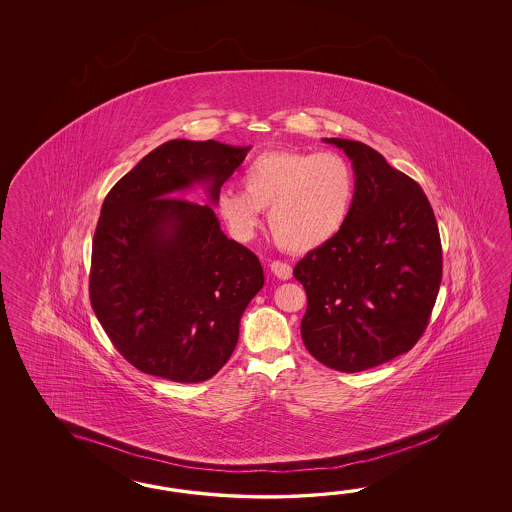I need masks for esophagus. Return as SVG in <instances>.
<instances>
[{
	"instance_id": "34e87169",
	"label": "esophagus",
	"mask_w": 512,
	"mask_h": 512,
	"mask_svg": "<svg viewBox=\"0 0 512 512\" xmlns=\"http://www.w3.org/2000/svg\"><path fill=\"white\" fill-rule=\"evenodd\" d=\"M271 272L276 278H280V280H291V278H293L291 265H287V263H283V261H272Z\"/></svg>"
}]
</instances>
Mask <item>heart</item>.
Segmentation results:
<instances>
[{
    "label": "heart",
    "mask_w": 512,
    "mask_h": 512,
    "mask_svg": "<svg viewBox=\"0 0 512 512\" xmlns=\"http://www.w3.org/2000/svg\"><path fill=\"white\" fill-rule=\"evenodd\" d=\"M241 190L223 188L216 207L236 240H251L267 212L283 251L304 254L333 240L348 223L355 174L338 153L278 150L256 155L241 172Z\"/></svg>",
    "instance_id": "obj_1"
}]
</instances>
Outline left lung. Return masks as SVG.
Segmentation results:
<instances>
[{
	"instance_id": "obj_1",
	"label": "left lung",
	"mask_w": 512,
	"mask_h": 512,
	"mask_svg": "<svg viewBox=\"0 0 512 512\" xmlns=\"http://www.w3.org/2000/svg\"><path fill=\"white\" fill-rule=\"evenodd\" d=\"M348 155L355 199L333 240L294 267L307 309L302 340L327 368L357 373L414 348L441 285L443 256L423 188L364 142L322 139Z\"/></svg>"
}]
</instances>
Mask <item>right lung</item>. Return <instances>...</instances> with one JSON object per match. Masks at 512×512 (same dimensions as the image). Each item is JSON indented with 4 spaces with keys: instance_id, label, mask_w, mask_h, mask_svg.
<instances>
[{
    "instance_id": "obj_1",
    "label": "right lung",
    "mask_w": 512,
    "mask_h": 512,
    "mask_svg": "<svg viewBox=\"0 0 512 512\" xmlns=\"http://www.w3.org/2000/svg\"><path fill=\"white\" fill-rule=\"evenodd\" d=\"M251 146L174 139L142 157L100 210L89 296L98 322L137 370L203 382L230 359L241 315L265 276L214 212ZM201 185L210 206L182 199Z\"/></svg>"
}]
</instances>
